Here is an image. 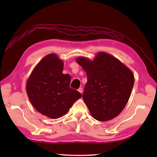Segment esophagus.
Segmentation results:
<instances>
[{
  "label": "esophagus",
  "instance_id": "34e87169",
  "mask_svg": "<svg viewBox=\"0 0 157 157\" xmlns=\"http://www.w3.org/2000/svg\"><path fill=\"white\" fill-rule=\"evenodd\" d=\"M78 91L82 94V91H83V89H82V88H79V89H78Z\"/></svg>",
  "mask_w": 157,
  "mask_h": 157
}]
</instances>
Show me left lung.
<instances>
[{
  "label": "left lung",
  "instance_id": "8db88e82",
  "mask_svg": "<svg viewBox=\"0 0 157 157\" xmlns=\"http://www.w3.org/2000/svg\"><path fill=\"white\" fill-rule=\"evenodd\" d=\"M77 62L86 72L82 98L95 119L107 121L120 114L128 102L134 84L132 71L110 55L99 52L91 61L79 57Z\"/></svg>",
  "mask_w": 157,
  "mask_h": 157
}]
</instances>
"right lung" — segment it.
<instances>
[{
	"label": "right lung",
	"instance_id": "add662e5",
	"mask_svg": "<svg viewBox=\"0 0 157 157\" xmlns=\"http://www.w3.org/2000/svg\"><path fill=\"white\" fill-rule=\"evenodd\" d=\"M63 63L55 54L45 57L31 73L26 91L33 107L39 113L53 119L67 113L82 97L70 87L71 77L63 74Z\"/></svg>",
	"mask_w": 157,
	"mask_h": 157
}]
</instances>
